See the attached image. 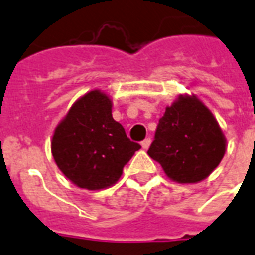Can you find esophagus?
Listing matches in <instances>:
<instances>
[{"mask_svg": "<svg viewBox=\"0 0 255 255\" xmlns=\"http://www.w3.org/2000/svg\"><path fill=\"white\" fill-rule=\"evenodd\" d=\"M150 145H151V139H150V138H146V139H143V141L141 142V146L143 149H149Z\"/></svg>", "mask_w": 255, "mask_h": 255, "instance_id": "esophagus-1", "label": "esophagus"}]
</instances>
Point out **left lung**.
Masks as SVG:
<instances>
[{"label":"left lung","instance_id":"obj_1","mask_svg":"<svg viewBox=\"0 0 255 255\" xmlns=\"http://www.w3.org/2000/svg\"><path fill=\"white\" fill-rule=\"evenodd\" d=\"M226 138L208 106L194 94H179L166 106L147 154L162 166L167 178L198 183L224 158Z\"/></svg>","mask_w":255,"mask_h":255}]
</instances>
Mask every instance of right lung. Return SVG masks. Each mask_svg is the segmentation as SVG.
<instances>
[{
  "instance_id": "1",
  "label": "right lung",
  "mask_w": 255,
  "mask_h": 255,
  "mask_svg": "<svg viewBox=\"0 0 255 255\" xmlns=\"http://www.w3.org/2000/svg\"><path fill=\"white\" fill-rule=\"evenodd\" d=\"M112 98L100 89L85 93L54 129L52 154L66 178L86 190L113 186L141 146L126 137L112 116Z\"/></svg>"
}]
</instances>
